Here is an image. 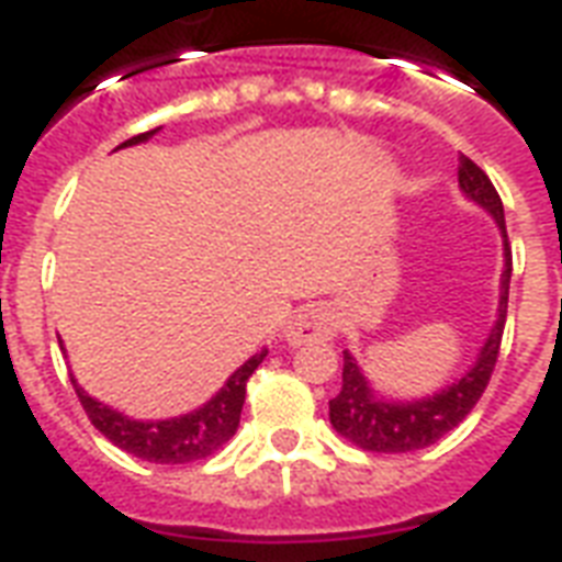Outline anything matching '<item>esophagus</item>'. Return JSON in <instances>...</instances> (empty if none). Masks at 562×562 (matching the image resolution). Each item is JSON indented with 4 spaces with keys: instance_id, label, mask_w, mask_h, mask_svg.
I'll return each instance as SVG.
<instances>
[{
    "instance_id": "esophagus-1",
    "label": "esophagus",
    "mask_w": 562,
    "mask_h": 562,
    "mask_svg": "<svg viewBox=\"0 0 562 562\" xmlns=\"http://www.w3.org/2000/svg\"><path fill=\"white\" fill-rule=\"evenodd\" d=\"M285 341L300 347V344H312V341H329L335 335V321L333 312L321 303H308V306L297 308L294 315L289 317V324L282 329Z\"/></svg>"
}]
</instances>
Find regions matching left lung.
Instances as JSON below:
<instances>
[{"instance_id": "obj_1", "label": "left lung", "mask_w": 562, "mask_h": 562, "mask_svg": "<svg viewBox=\"0 0 562 562\" xmlns=\"http://www.w3.org/2000/svg\"><path fill=\"white\" fill-rule=\"evenodd\" d=\"M458 183L467 192V198L481 203L496 218L502 238H505V273H502L498 321L490 329V338L481 347L479 361L472 364L470 373H463L446 391L417 402L375 400V393L370 391L368 379L359 370L356 359L350 352H344V384L341 393L335 400H329V423H333L338 435L347 437L350 443H356L364 452H417V449H426L435 440H440L446 431H452L475 408V402L481 400V393L487 391L490 375L496 368L498 350H502V333H505L510 271H514V256H510V241H507L505 227V206H502V198H498L496 187L490 183L487 175L463 154L458 160Z\"/></svg>"}]
</instances>
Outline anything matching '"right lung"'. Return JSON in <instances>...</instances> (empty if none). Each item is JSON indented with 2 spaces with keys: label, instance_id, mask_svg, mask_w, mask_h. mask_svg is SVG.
Instances as JSON below:
<instances>
[{
  "label": "right lung",
  "instance_id": "1",
  "mask_svg": "<svg viewBox=\"0 0 562 562\" xmlns=\"http://www.w3.org/2000/svg\"><path fill=\"white\" fill-rule=\"evenodd\" d=\"M154 134H157V131L131 136V139L119 145V148L145 143V139ZM265 356H268V350L256 352L254 359H247L203 408L175 419H157V423H143V419L125 417V414H119V411L101 405L99 400H92L90 393L75 384V379L72 384L83 411H87V417H90V423L99 428L101 435L108 437L110 443L119 446V449H125V452L136 454V458H143V461L189 463L201 461V458H210L212 452H218L221 446L236 435L238 417H241V405H245L247 379H250L254 370L262 364Z\"/></svg>",
  "mask_w": 562,
  "mask_h": 562
}]
</instances>
